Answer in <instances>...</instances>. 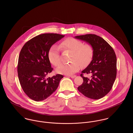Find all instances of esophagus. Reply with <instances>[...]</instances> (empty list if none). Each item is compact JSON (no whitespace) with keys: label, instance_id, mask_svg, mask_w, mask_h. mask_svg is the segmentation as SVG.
<instances>
[{"label":"esophagus","instance_id":"34e87169","mask_svg":"<svg viewBox=\"0 0 133 133\" xmlns=\"http://www.w3.org/2000/svg\"><path fill=\"white\" fill-rule=\"evenodd\" d=\"M70 77H71L72 78H74L75 77H76V75H70Z\"/></svg>","mask_w":133,"mask_h":133}]
</instances>
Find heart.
<instances>
[{"instance_id":"heart-1","label":"heart","mask_w":133,"mask_h":133,"mask_svg":"<svg viewBox=\"0 0 133 133\" xmlns=\"http://www.w3.org/2000/svg\"><path fill=\"white\" fill-rule=\"evenodd\" d=\"M64 50L71 52L70 63L60 65L57 69V73L64 75H72L78 71L81 65L85 66L92 61L94 55V49L90 43H84L78 39L68 38L63 40L60 44ZM48 58L50 62L57 66L60 63L59 49L56 45H52L48 52Z\"/></svg>"}]
</instances>
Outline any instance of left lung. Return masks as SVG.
I'll return each mask as SVG.
<instances>
[{"instance_id":"8db88e82","label":"left lung","mask_w":133,"mask_h":133,"mask_svg":"<svg viewBox=\"0 0 133 133\" xmlns=\"http://www.w3.org/2000/svg\"><path fill=\"white\" fill-rule=\"evenodd\" d=\"M91 44L94 55L90 64L81 72L82 84L78 90L87 97L99 99L107 95L112 88L117 75V58L113 49L103 38L95 34L75 37ZM91 74V78L83 76Z\"/></svg>"}]
</instances>
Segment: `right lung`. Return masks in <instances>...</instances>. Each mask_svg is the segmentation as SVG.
Instances as JSON below:
<instances>
[{
  "label": "right lung",
  "mask_w": 133,
  "mask_h": 133,
  "mask_svg": "<svg viewBox=\"0 0 133 133\" xmlns=\"http://www.w3.org/2000/svg\"><path fill=\"white\" fill-rule=\"evenodd\" d=\"M64 35L45 33L39 35L27 41L19 54L17 72L21 87L30 98L36 101L43 100L57 89L63 75L46 78L52 72L48 52L55 43Z\"/></svg>",
  "instance_id": "add662e5"
}]
</instances>
